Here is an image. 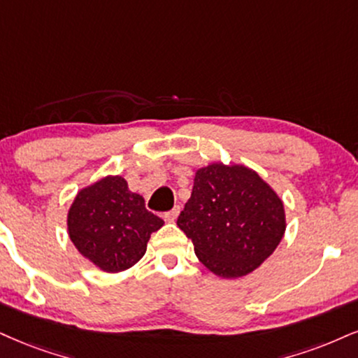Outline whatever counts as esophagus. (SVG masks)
Listing matches in <instances>:
<instances>
[{"label": "esophagus", "instance_id": "34e87169", "mask_svg": "<svg viewBox=\"0 0 358 358\" xmlns=\"http://www.w3.org/2000/svg\"><path fill=\"white\" fill-rule=\"evenodd\" d=\"M179 213H180V206H176L174 209H171L169 213H166V214H164V219L167 220V222H174V220L178 219Z\"/></svg>", "mask_w": 358, "mask_h": 358}]
</instances>
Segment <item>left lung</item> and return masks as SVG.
I'll return each instance as SVG.
<instances>
[{
	"label": "left lung",
	"instance_id": "8db88e82",
	"mask_svg": "<svg viewBox=\"0 0 358 358\" xmlns=\"http://www.w3.org/2000/svg\"><path fill=\"white\" fill-rule=\"evenodd\" d=\"M178 226L210 272L236 279L277 249L285 232L284 202L255 171L214 162L196 172Z\"/></svg>",
	"mask_w": 358,
	"mask_h": 358
}]
</instances>
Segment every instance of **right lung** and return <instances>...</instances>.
<instances>
[{
  "label": "right lung",
  "instance_id": "add662e5",
  "mask_svg": "<svg viewBox=\"0 0 358 358\" xmlns=\"http://www.w3.org/2000/svg\"><path fill=\"white\" fill-rule=\"evenodd\" d=\"M162 224L121 176H108L81 189L68 213L69 239L79 254L111 273L134 266Z\"/></svg>",
  "mask_w": 358,
  "mask_h": 358
}]
</instances>
